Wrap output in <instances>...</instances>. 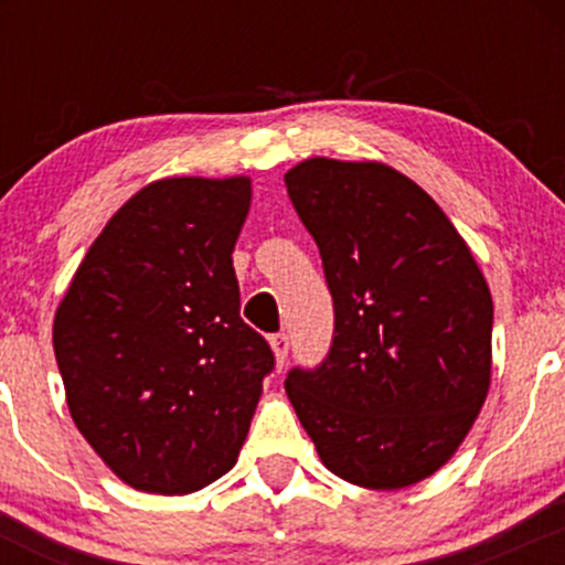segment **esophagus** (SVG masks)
<instances>
[{
  "label": "esophagus",
  "instance_id": "34e87169",
  "mask_svg": "<svg viewBox=\"0 0 565 565\" xmlns=\"http://www.w3.org/2000/svg\"><path fill=\"white\" fill-rule=\"evenodd\" d=\"M270 350H274V355H276V366L281 369L284 361H287V353H289V337L287 334L270 337Z\"/></svg>",
  "mask_w": 565,
  "mask_h": 565
}]
</instances>
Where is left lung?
I'll return each instance as SVG.
<instances>
[{
    "label": "left lung",
    "mask_w": 565,
    "mask_h": 565,
    "mask_svg": "<svg viewBox=\"0 0 565 565\" xmlns=\"http://www.w3.org/2000/svg\"><path fill=\"white\" fill-rule=\"evenodd\" d=\"M284 183L334 300L327 361L287 377L297 419L342 481H425L489 395V284L430 193L391 164L310 157Z\"/></svg>",
    "instance_id": "8db88e82"
}]
</instances>
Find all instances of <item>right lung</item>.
Wrapping results in <instances>:
<instances>
[{
	"label": "right lung",
	"mask_w": 565,
	"mask_h": 565,
	"mask_svg": "<svg viewBox=\"0 0 565 565\" xmlns=\"http://www.w3.org/2000/svg\"><path fill=\"white\" fill-rule=\"evenodd\" d=\"M252 178H161L116 210L57 302L76 430L119 481L191 494L236 465L268 342L238 316L233 246Z\"/></svg>",
	"instance_id": "right-lung-1"
}]
</instances>
